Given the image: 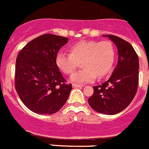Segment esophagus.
Listing matches in <instances>:
<instances>
[{
	"label": "esophagus",
	"instance_id": "34e87169",
	"mask_svg": "<svg viewBox=\"0 0 149 149\" xmlns=\"http://www.w3.org/2000/svg\"><path fill=\"white\" fill-rule=\"evenodd\" d=\"M72 86H73V88H81V87H83L82 85H79V84H72Z\"/></svg>",
	"mask_w": 149,
	"mask_h": 149
}]
</instances>
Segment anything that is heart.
<instances>
[{
  "label": "heart",
  "mask_w": 149,
  "mask_h": 149,
  "mask_svg": "<svg viewBox=\"0 0 149 149\" xmlns=\"http://www.w3.org/2000/svg\"><path fill=\"white\" fill-rule=\"evenodd\" d=\"M70 51L71 54L59 51L55 63L63 73L71 74L81 63L83 69L70 77V81L76 84H86L96 77H104L111 71L115 60V48L108 40L81 41L72 45Z\"/></svg>",
  "instance_id": "b5f03b06"
}]
</instances>
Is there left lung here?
Masks as SVG:
<instances>
[{
    "label": "left lung",
    "mask_w": 149,
    "mask_h": 149,
    "mask_svg": "<svg viewBox=\"0 0 149 149\" xmlns=\"http://www.w3.org/2000/svg\"><path fill=\"white\" fill-rule=\"evenodd\" d=\"M107 36L116 45L118 63L110 78L93 87L94 93L88 99L96 112L114 115L127 107L136 95L139 80V58L131 44L113 35Z\"/></svg>",
    "instance_id": "1"
}]
</instances>
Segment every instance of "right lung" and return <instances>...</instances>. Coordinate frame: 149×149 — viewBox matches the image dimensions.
I'll return each instance as SVG.
<instances>
[{"mask_svg":"<svg viewBox=\"0 0 149 149\" xmlns=\"http://www.w3.org/2000/svg\"><path fill=\"white\" fill-rule=\"evenodd\" d=\"M68 38L44 34L27 43L16 59L15 86L24 104L42 115L62 108L72 89L55 63L59 50Z\"/></svg>","mask_w":149,"mask_h":149,"instance_id":"add662e5","label":"right lung"}]
</instances>
